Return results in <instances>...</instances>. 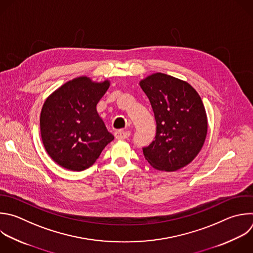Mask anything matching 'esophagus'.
<instances>
[{
    "mask_svg": "<svg viewBox=\"0 0 253 253\" xmlns=\"http://www.w3.org/2000/svg\"><path fill=\"white\" fill-rule=\"evenodd\" d=\"M114 136L117 140H124L127 139L130 136V131H126V130H118L114 133Z\"/></svg>",
    "mask_w": 253,
    "mask_h": 253,
    "instance_id": "34e87169",
    "label": "esophagus"
}]
</instances>
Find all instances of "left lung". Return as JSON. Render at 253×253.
<instances>
[{
	"label": "left lung",
	"instance_id": "1",
	"mask_svg": "<svg viewBox=\"0 0 253 253\" xmlns=\"http://www.w3.org/2000/svg\"><path fill=\"white\" fill-rule=\"evenodd\" d=\"M156 119L155 140L143 148L156 170L175 172L189 165L202 150L208 117L202 98L187 81L153 73L140 81Z\"/></svg>",
	"mask_w": 253,
	"mask_h": 253
}]
</instances>
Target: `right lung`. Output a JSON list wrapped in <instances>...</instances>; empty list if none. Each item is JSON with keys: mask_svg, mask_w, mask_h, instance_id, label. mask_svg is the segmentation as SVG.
<instances>
[{"mask_svg": "<svg viewBox=\"0 0 253 253\" xmlns=\"http://www.w3.org/2000/svg\"><path fill=\"white\" fill-rule=\"evenodd\" d=\"M109 86V80L96 82L79 76L45 99L40 118L42 140L49 157L64 169H87L113 141L96 110Z\"/></svg>", "mask_w": 253, "mask_h": 253, "instance_id": "add662e5", "label": "right lung"}]
</instances>
